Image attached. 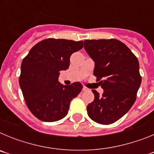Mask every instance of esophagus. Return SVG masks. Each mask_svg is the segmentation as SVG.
<instances>
[{
    "label": "esophagus",
    "instance_id": "esophagus-1",
    "mask_svg": "<svg viewBox=\"0 0 154 154\" xmlns=\"http://www.w3.org/2000/svg\"><path fill=\"white\" fill-rule=\"evenodd\" d=\"M89 89H88V88H86L85 86H83V88H82V91H89Z\"/></svg>",
    "mask_w": 154,
    "mask_h": 154
}]
</instances>
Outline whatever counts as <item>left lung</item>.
<instances>
[{"label":"left lung","mask_w":154,"mask_h":154,"mask_svg":"<svg viewBox=\"0 0 154 154\" xmlns=\"http://www.w3.org/2000/svg\"><path fill=\"white\" fill-rule=\"evenodd\" d=\"M84 48L95 62L93 74L103 89L102 96L92 90L95 99L87 112L99 124L115 123L130 109L141 84L138 59L116 39L85 40Z\"/></svg>","instance_id":"1"}]
</instances>
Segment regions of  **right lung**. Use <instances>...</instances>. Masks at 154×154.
Returning <instances> with one entry per match:
<instances>
[{
  "label": "right lung",
  "mask_w": 154,
  "mask_h": 154,
  "mask_svg": "<svg viewBox=\"0 0 154 154\" xmlns=\"http://www.w3.org/2000/svg\"><path fill=\"white\" fill-rule=\"evenodd\" d=\"M83 42L48 38L32 47L23 59L19 84L31 113L44 122H55L68 114L71 101L82 89L80 82L64 85L60 71L69 69L72 54Z\"/></svg>",
  "instance_id": "right-lung-1"
}]
</instances>
